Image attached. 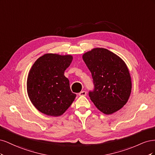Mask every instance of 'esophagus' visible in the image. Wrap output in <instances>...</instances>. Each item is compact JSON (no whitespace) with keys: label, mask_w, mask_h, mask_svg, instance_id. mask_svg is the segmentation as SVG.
Here are the masks:
<instances>
[{"label":"esophagus","mask_w":155,"mask_h":155,"mask_svg":"<svg viewBox=\"0 0 155 155\" xmlns=\"http://www.w3.org/2000/svg\"><path fill=\"white\" fill-rule=\"evenodd\" d=\"M87 95V92L85 91H81L79 93V96H85Z\"/></svg>","instance_id":"esophagus-1"}]
</instances>
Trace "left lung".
I'll return each mask as SVG.
<instances>
[{
  "label": "left lung",
  "instance_id": "1",
  "mask_svg": "<svg viewBox=\"0 0 155 155\" xmlns=\"http://www.w3.org/2000/svg\"><path fill=\"white\" fill-rule=\"evenodd\" d=\"M90 70L94 88L88 93L94 104L103 113L111 114L127 102L132 88L129 69L119 56L103 48L83 55Z\"/></svg>",
  "mask_w": 155,
  "mask_h": 155
}]
</instances>
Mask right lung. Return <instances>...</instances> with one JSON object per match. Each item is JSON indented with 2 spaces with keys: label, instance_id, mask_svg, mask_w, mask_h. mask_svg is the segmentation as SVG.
Listing matches in <instances>:
<instances>
[{
  "label": "right lung",
  "instance_id": "1",
  "mask_svg": "<svg viewBox=\"0 0 155 155\" xmlns=\"http://www.w3.org/2000/svg\"><path fill=\"white\" fill-rule=\"evenodd\" d=\"M72 59L71 55L46 54L32 65L27 78V92L32 104L42 113L62 115L76 98L64 75Z\"/></svg>",
  "mask_w": 155,
  "mask_h": 155
}]
</instances>
